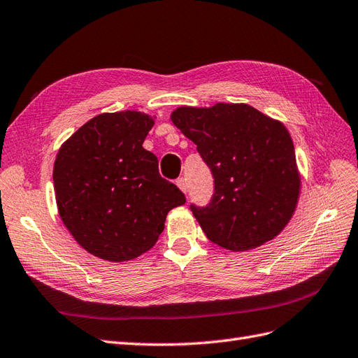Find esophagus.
I'll list each match as a JSON object with an SVG mask.
<instances>
[{
  "label": "esophagus",
  "instance_id": "obj_1",
  "mask_svg": "<svg viewBox=\"0 0 358 358\" xmlns=\"http://www.w3.org/2000/svg\"><path fill=\"white\" fill-rule=\"evenodd\" d=\"M176 182H177L178 189H180L182 193L187 192V185H186V180H185V178H178Z\"/></svg>",
  "mask_w": 358,
  "mask_h": 358
}]
</instances>
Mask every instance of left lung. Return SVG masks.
<instances>
[{
    "instance_id": "obj_1",
    "label": "left lung",
    "mask_w": 358,
    "mask_h": 358,
    "mask_svg": "<svg viewBox=\"0 0 358 358\" xmlns=\"http://www.w3.org/2000/svg\"><path fill=\"white\" fill-rule=\"evenodd\" d=\"M171 120L213 173L211 202L190 207L207 238L244 252L278 237L292 217L301 187L283 122L246 103L180 106Z\"/></svg>"
}]
</instances>
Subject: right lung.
<instances>
[{
	"mask_svg": "<svg viewBox=\"0 0 358 358\" xmlns=\"http://www.w3.org/2000/svg\"><path fill=\"white\" fill-rule=\"evenodd\" d=\"M155 117L139 110L105 112L79 127L54 163L59 217L80 248L122 262L155 246L166 214L186 202L162 178L159 162L142 144Z\"/></svg>",
	"mask_w": 358,
	"mask_h": 358,
	"instance_id": "obj_1",
	"label": "right lung"
}]
</instances>
